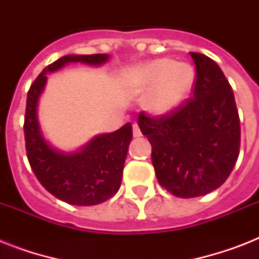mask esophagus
<instances>
[{
  "label": "esophagus",
  "mask_w": 259,
  "mask_h": 259,
  "mask_svg": "<svg viewBox=\"0 0 259 259\" xmlns=\"http://www.w3.org/2000/svg\"><path fill=\"white\" fill-rule=\"evenodd\" d=\"M133 136L134 137H141L142 133H141V129H140V126L137 123H134L133 125Z\"/></svg>",
  "instance_id": "obj_1"
}]
</instances>
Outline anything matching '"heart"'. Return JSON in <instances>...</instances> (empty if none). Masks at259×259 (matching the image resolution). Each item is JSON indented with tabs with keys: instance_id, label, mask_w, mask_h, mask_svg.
I'll return each mask as SVG.
<instances>
[{
	"instance_id": "heart-1",
	"label": "heart",
	"mask_w": 259,
	"mask_h": 259,
	"mask_svg": "<svg viewBox=\"0 0 259 259\" xmlns=\"http://www.w3.org/2000/svg\"><path fill=\"white\" fill-rule=\"evenodd\" d=\"M195 82V71L189 64L158 59L138 67L130 75L132 89L144 91L152 87L146 106L156 114L172 111L188 95Z\"/></svg>"
}]
</instances>
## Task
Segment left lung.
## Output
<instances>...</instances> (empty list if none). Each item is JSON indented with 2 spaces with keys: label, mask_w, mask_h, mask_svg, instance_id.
Segmentation results:
<instances>
[{
  "label": "left lung",
  "mask_w": 259,
  "mask_h": 259,
  "mask_svg": "<svg viewBox=\"0 0 259 259\" xmlns=\"http://www.w3.org/2000/svg\"><path fill=\"white\" fill-rule=\"evenodd\" d=\"M196 75L193 97L169 113L141 111L138 126L152 144V164L161 187L177 197L219 188L239 156L241 123L234 93L212 59L191 52Z\"/></svg>",
  "instance_id": "8db88e82"
}]
</instances>
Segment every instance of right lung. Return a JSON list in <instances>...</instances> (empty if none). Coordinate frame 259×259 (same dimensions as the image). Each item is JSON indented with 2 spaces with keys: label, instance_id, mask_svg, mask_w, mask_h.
Returning <instances> with one entry per match:
<instances>
[{
  "label": "right lung",
  "instance_id": "right-lung-1",
  "mask_svg": "<svg viewBox=\"0 0 259 259\" xmlns=\"http://www.w3.org/2000/svg\"><path fill=\"white\" fill-rule=\"evenodd\" d=\"M107 59V55L102 54L63 56L46 67L28 91L24 119L26 157L40 184L68 204L95 205L118 192L133 138L132 123H126L114 133L98 136L78 153H59L44 141L40 133L36 113L38 97L46 86L47 72H54L70 62L97 66Z\"/></svg>",
  "mask_w": 259,
  "mask_h": 259
}]
</instances>
